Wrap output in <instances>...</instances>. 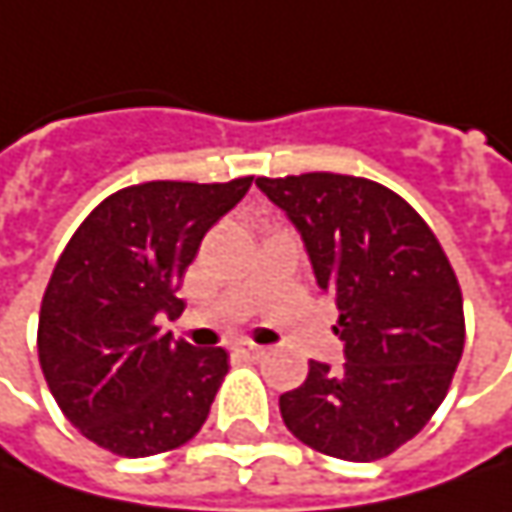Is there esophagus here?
Here are the masks:
<instances>
[{
	"label": "esophagus",
	"mask_w": 512,
	"mask_h": 512,
	"mask_svg": "<svg viewBox=\"0 0 512 512\" xmlns=\"http://www.w3.org/2000/svg\"><path fill=\"white\" fill-rule=\"evenodd\" d=\"M236 353H239V356H245V359H262V356H265V347L253 342H242V344H236Z\"/></svg>",
	"instance_id": "obj_1"
}]
</instances>
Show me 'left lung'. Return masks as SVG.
I'll return each instance as SVG.
<instances>
[{
    "label": "left lung",
    "instance_id": "8db88e82",
    "mask_svg": "<svg viewBox=\"0 0 512 512\" xmlns=\"http://www.w3.org/2000/svg\"><path fill=\"white\" fill-rule=\"evenodd\" d=\"M256 185L302 233L344 344L342 367L310 362L305 384L282 393L287 430L333 459H384L450 390L464 350L459 279L433 230L390 187L342 173Z\"/></svg>",
    "mask_w": 512,
    "mask_h": 512
}]
</instances>
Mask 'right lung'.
<instances>
[{"label":"right lung","instance_id":"obj_1","mask_svg":"<svg viewBox=\"0 0 512 512\" xmlns=\"http://www.w3.org/2000/svg\"><path fill=\"white\" fill-rule=\"evenodd\" d=\"M233 182H145L116 190L70 236L39 310V364L68 422L116 456L190 442L227 373L222 347L159 333L205 233L242 202Z\"/></svg>","mask_w":512,"mask_h":512}]
</instances>
